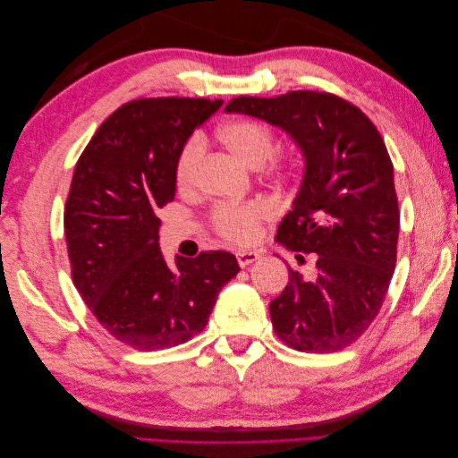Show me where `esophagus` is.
Masks as SVG:
<instances>
[{"label":"esophagus","mask_w":458,"mask_h":458,"mask_svg":"<svg viewBox=\"0 0 458 458\" xmlns=\"http://www.w3.org/2000/svg\"><path fill=\"white\" fill-rule=\"evenodd\" d=\"M258 258H259V254L252 252V250H239L237 252V261H239L241 267L250 266V263H254Z\"/></svg>","instance_id":"34e87169"}]
</instances>
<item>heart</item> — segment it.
Returning a JSON list of instances; mask_svg holds the SVG:
<instances>
[{"label":"heart","mask_w":458,"mask_h":458,"mask_svg":"<svg viewBox=\"0 0 458 458\" xmlns=\"http://www.w3.org/2000/svg\"><path fill=\"white\" fill-rule=\"evenodd\" d=\"M217 140L234 158H239L248 168H259L266 164L275 150V131L266 122L256 118H237L221 123ZM204 157V143L199 135H192L179 148L174 179L179 191L195 187L200 162ZM271 206L263 200L244 204H217L210 214V224L221 239L233 244H250L256 241L261 225L271 217Z\"/></svg>","instance_id":"b5f03b06"}]
</instances>
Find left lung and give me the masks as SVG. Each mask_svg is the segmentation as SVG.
Returning a JSON list of instances; mask_svg holds the SVG:
<instances>
[{
    "label": "left lung",
    "instance_id": "obj_1",
    "mask_svg": "<svg viewBox=\"0 0 458 458\" xmlns=\"http://www.w3.org/2000/svg\"><path fill=\"white\" fill-rule=\"evenodd\" d=\"M225 110L283 128L306 157L276 241L317 254V279L288 269L283 294L269 303L275 335L298 352L348 348L377 318L397 259L399 204L382 135L361 108L328 91L242 95Z\"/></svg>",
    "mask_w": 458,
    "mask_h": 458
}]
</instances>
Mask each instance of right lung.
<instances>
[{
    "label": "right lung",
    "instance_id": "right-lung-1",
    "mask_svg": "<svg viewBox=\"0 0 458 458\" xmlns=\"http://www.w3.org/2000/svg\"><path fill=\"white\" fill-rule=\"evenodd\" d=\"M221 99L150 97L116 108L81 152L64 206L74 286L114 340L140 352L185 344L208 325L237 258L164 261L157 210L174 200L179 148Z\"/></svg>",
    "mask_w": 458,
    "mask_h": 458
}]
</instances>
